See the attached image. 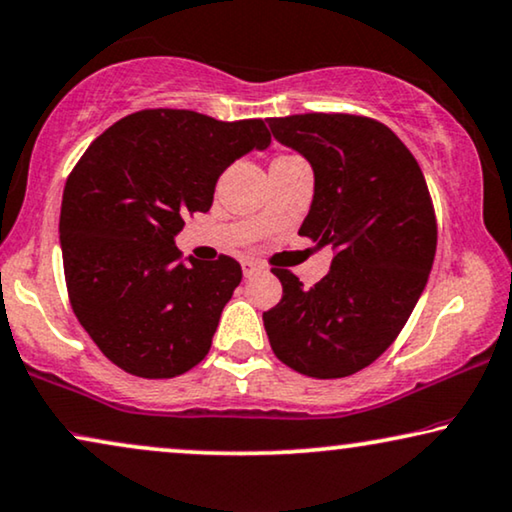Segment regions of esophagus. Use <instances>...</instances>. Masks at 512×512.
<instances>
[{
	"label": "esophagus",
	"mask_w": 512,
	"mask_h": 512,
	"mask_svg": "<svg viewBox=\"0 0 512 512\" xmlns=\"http://www.w3.org/2000/svg\"><path fill=\"white\" fill-rule=\"evenodd\" d=\"M242 270H244V277H251L254 272L261 270V265H258L256 261H242Z\"/></svg>",
	"instance_id": "1"
}]
</instances>
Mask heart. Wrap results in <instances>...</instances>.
Masks as SVG:
<instances>
[{
	"label": "heart",
	"mask_w": 512,
	"mask_h": 512,
	"mask_svg": "<svg viewBox=\"0 0 512 512\" xmlns=\"http://www.w3.org/2000/svg\"><path fill=\"white\" fill-rule=\"evenodd\" d=\"M284 157H294V155H284ZM277 159H282V157H277Z\"/></svg>",
	"instance_id": "heart-1"
}]
</instances>
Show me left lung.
I'll use <instances>...</instances> for the list:
<instances>
[{
	"label": "left lung",
	"instance_id": "8db88e82",
	"mask_svg": "<svg viewBox=\"0 0 512 512\" xmlns=\"http://www.w3.org/2000/svg\"><path fill=\"white\" fill-rule=\"evenodd\" d=\"M268 124L315 171L298 235L336 251L329 275L310 289L272 268L282 298L263 313L270 348L303 376H350L386 353L426 287L437 247L433 199L407 145L376 119L308 112Z\"/></svg>",
	"mask_w": 512,
	"mask_h": 512
}]
</instances>
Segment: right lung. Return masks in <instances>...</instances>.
<instances>
[{"label":"right lung","instance_id":"right-lung-1","mask_svg":"<svg viewBox=\"0 0 512 512\" xmlns=\"http://www.w3.org/2000/svg\"><path fill=\"white\" fill-rule=\"evenodd\" d=\"M270 145L263 119L141 110L103 131L70 171L61 204L65 284L77 320L126 374L174 378L207 357L242 282L235 258H183L185 216L209 211L218 176Z\"/></svg>","mask_w":512,"mask_h":512}]
</instances>
